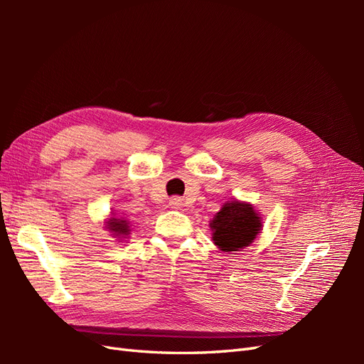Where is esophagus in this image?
I'll return each instance as SVG.
<instances>
[{
    "label": "esophagus",
    "instance_id": "1",
    "mask_svg": "<svg viewBox=\"0 0 364 364\" xmlns=\"http://www.w3.org/2000/svg\"><path fill=\"white\" fill-rule=\"evenodd\" d=\"M182 205H183L182 199H181V197H178V196H174V197H171V199H170V208H173V209H179Z\"/></svg>",
    "mask_w": 364,
    "mask_h": 364
}]
</instances>
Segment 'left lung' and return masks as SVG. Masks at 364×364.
Returning <instances> with one entry per match:
<instances>
[{
    "label": "left lung",
    "instance_id": "1",
    "mask_svg": "<svg viewBox=\"0 0 364 364\" xmlns=\"http://www.w3.org/2000/svg\"><path fill=\"white\" fill-rule=\"evenodd\" d=\"M213 229L214 245L223 252H237L247 247L262 228L255 206L232 200L222 206L209 223Z\"/></svg>",
    "mask_w": 364,
    "mask_h": 364
}]
</instances>
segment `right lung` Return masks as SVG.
<instances>
[{
	"mask_svg": "<svg viewBox=\"0 0 364 364\" xmlns=\"http://www.w3.org/2000/svg\"><path fill=\"white\" fill-rule=\"evenodd\" d=\"M106 223H107V229L111 230L112 235H117V237H121V235L124 237L129 234V230H130L127 220H124V218L112 217V218H109Z\"/></svg>",
	"mask_w": 364,
	"mask_h": 364,
	"instance_id": "1",
	"label": "right lung"
}]
</instances>
